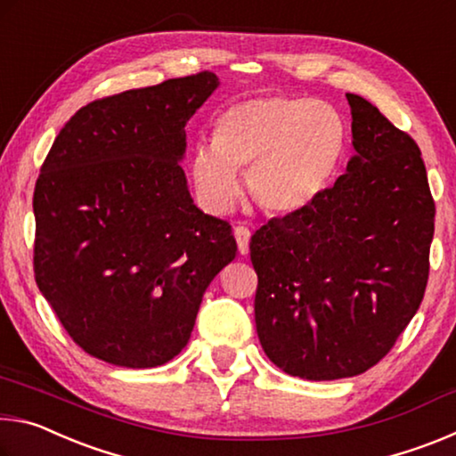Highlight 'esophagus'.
Returning a JSON list of instances; mask_svg holds the SVG:
<instances>
[{
    "label": "esophagus",
    "mask_w": 456,
    "mask_h": 456,
    "mask_svg": "<svg viewBox=\"0 0 456 456\" xmlns=\"http://www.w3.org/2000/svg\"><path fill=\"white\" fill-rule=\"evenodd\" d=\"M249 239H251L249 229L243 225L235 227V241H237V249L241 256H247V253H249Z\"/></svg>",
    "instance_id": "esophagus-1"
}]
</instances>
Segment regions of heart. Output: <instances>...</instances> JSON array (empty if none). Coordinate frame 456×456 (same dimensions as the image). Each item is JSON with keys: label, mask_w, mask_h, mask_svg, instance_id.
<instances>
[{"label": "heart", "mask_w": 456, "mask_h": 456, "mask_svg": "<svg viewBox=\"0 0 456 456\" xmlns=\"http://www.w3.org/2000/svg\"><path fill=\"white\" fill-rule=\"evenodd\" d=\"M344 149V125L312 98L265 94L231 104L215 141L192 146L189 171L207 211H231L239 197L237 171L267 213H289L318 195Z\"/></svg>", "instance_id": "1"}]
</instances>
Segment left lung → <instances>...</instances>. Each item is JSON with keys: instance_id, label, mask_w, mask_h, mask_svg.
Segmentation results:
<instances>
[{"instance_id": "left-lung-1", "label": "left lung", "mask_w": 456, "mask_h": 456, "mask_svg": "<svg viewBox=\"0 0 456 456\" xmlns=\"http://www.w3.org/2000/svg\"><path fill=\"white\" fill-rule=\"evenodd\" d=\"M346 98L356 151L346 175L249 243L261 348L305 380L378 364L419 310L430 269L435 200L419 144L368 100Z\"/></svg>"}]
</instances>
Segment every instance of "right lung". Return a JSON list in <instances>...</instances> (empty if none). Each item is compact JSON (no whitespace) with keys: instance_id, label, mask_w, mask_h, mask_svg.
I'll list each match as a JSON object with an SVG mask.
<instances>
[{"instance_id":"right-lung-1","label":"right lung","mask_w":456,"mask_h":456,"mask_svg":"<svg viewBox=\"0 0 456 456\" xmlns=\"http://www.w3.org/2000/svg\"><path fill=\"white\" fill-rule=\"evenodd\" d=\"M219 78L199 72L82 106L34 191V273L80 348L154 368L187 346L205 289L235 259L227 221L192 203L189 118Z\"/></svg>"}]
</instances>
